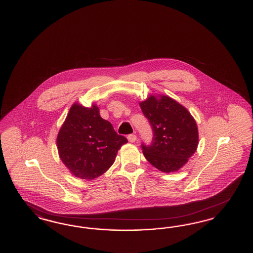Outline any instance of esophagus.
<instances>
[{
    "label": "esophagus",
    "instance_id": "esophagus-1",
    "mask_svg": "<svg viewBox=\"0 0 253 253\" xmlns=\"http://www.w3.org/2000/svg\"><path fill=\"white\" fill-rule=\"evenodd\" d=\"M127 138H128L129 142L133 143V142L136 140V135H135V134H129V135L127 136Z\"/></svg>",
    "mask_w": 253,
    "mask_h": 253
}]
</instances>
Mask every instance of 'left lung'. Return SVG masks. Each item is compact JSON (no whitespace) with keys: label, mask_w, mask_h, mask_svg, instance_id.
Instances as JSON below:
<instances>
[{"label":"left lung","mask_w":253,"mask_h":253,"mask_svg":"<svg viewBox=\"0 0 253 253\" xmlns=\"http://www.w3.org/2000/svg\"><path fill=\"white\" fill-rule=\"evenodd\" d=\"M140 108L153 131L151 144L141 143L146 159L156 168L174 171L188 162L198 144L196 123L188 110L169 96L148 97Z\"/></svg>","instance_id":"1"}]
</instances>
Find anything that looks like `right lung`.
<instances>
[{"mask_svg":"<svg viewBox=\"0 0 253 253\" xmlns=\"http://www.w3.org/2000/svg\"><path fill=\"white\" fill-rule=\"evenodd\" d=\"M113 125L100 118L98 108L74 104L57 137L60 159L77 177L92 180L115 162L118 151L127 143Z\"/></svg>","mask_w":253,"mask_h":253,"instance_id":"1","label":"right lung"}]
</instances>
